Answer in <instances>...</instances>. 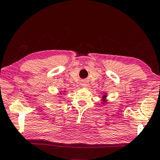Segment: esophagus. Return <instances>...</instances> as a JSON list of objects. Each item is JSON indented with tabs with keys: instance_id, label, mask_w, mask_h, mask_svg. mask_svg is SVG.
<instances>
[{
	"instance_id": "obj_1",
	"label": "esophagus",
	"mask_w": 160,
	"mask_h": 160,
	"mask_svg": "<svg viewBox=\"0 0 160 160\" xmlns=\"http://www.w3.org/2000/svg\"><path fill=\"white\" fill-rule=\"evenodd\" d=\"M84 85V86H85V85H85V84H84V85ZM85 87H86V86H85Z\"/></svg>"
}]
</instances>
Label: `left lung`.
<instances>
[{"label":"left lung","mask_w":160,"mask_h":160,"mask_svg":"<svg viewBox=\"0 0 160 160\" xmlns=\"http://www.w3.org/2000/svg\"><path fill=\"white\" fill-rule=\"evenodd\" d=\"M106 97H107L106 94H104V95H103V97H102V101H103V103H104V102H107Z\"/></svg>","instance_id":"obj_1"}]
</instances>
